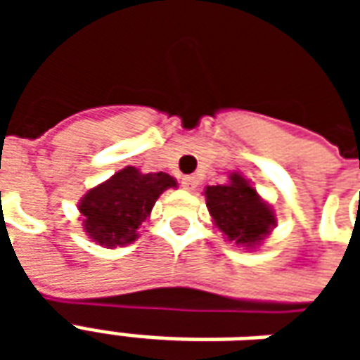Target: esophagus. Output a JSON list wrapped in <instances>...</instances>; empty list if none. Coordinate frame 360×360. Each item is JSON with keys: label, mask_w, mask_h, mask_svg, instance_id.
<instances>
[{"label": "esophagus", "mask_w": 360, "mask_h": 360, "mask_svg": "<svg viewBox=\"0 0 360 360\" xmlns=\"http://www.w3.org/2000/svg\"><path fill=\"white\" fill-rule=\"evenodd\" d=\"M196 185H198V179H196L195 175H187V177L181 179V187L187 188V191H195Z\"/></svg>", "instance_id": "obj_1"}]
</instances>
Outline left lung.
<instances>
[{"label":"left lung","instance_id":"1","mask_svg":"<svg viewBox=\"0 0 360 360\" xmlns=\"http://www.w3.org/2000/svg\"><path fill=\"white\" fill-rule=\"evenodd\" d=\"M204 195L214 224L226 235L227 241L252 249L264 241L276 226V216L270 206L239 173H231L227 185L206 187Z\"/></svg>","mask_w":360,"mask_h":360}]
</instances>
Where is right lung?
Returning <instances> with one entry per match:
<instances>
[{"mask_svg":"<svg viewBox=\"0 0 360 360\" xmlns=\"http://www.w3.org/2000/svg\"><path fill=\"white\" fill-rule=\"evenodd\" d=\"M177 187L172 175L141 173L129 165L82 196L79 210L90 239L102 247L133 243L144 219L165 188Z\"/></svg>","mask_w":360,"mask_h":360,"instance_id":"obj_1","label":"right lung"}]
</instances>
